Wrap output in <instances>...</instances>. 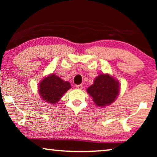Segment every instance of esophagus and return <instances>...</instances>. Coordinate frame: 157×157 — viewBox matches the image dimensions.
<instances>
[{"mask_svg":"<svg viewBox=\"0 0 157 157\" xmlns=\"http://www.w3.org/2000/svg\"><path fill=\"white\" fill-rule=\"evenodd\" d=\"M76 88L78 89H83V85L82 84H79V85H76Z\"/></svg>","mask_w":157,"mask_h":157,"instance_id":"obj_1","label":"esophagus"}]
</instances>
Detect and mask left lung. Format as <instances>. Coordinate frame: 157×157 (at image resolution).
Instances as JSON below:
<instances>
[{
    "label": "left lung",
    "instance_id": "1",
    "mask_svg": "<svg viewBox=\"0 0 157 157\" xmlns=\"http://www.w3.org/2000/svg\"><path fill=\"white\" fill-rule=\"evenodd\" d=\"M119 83L109 74H101L96 77L94 84L87 89L98 106L104 107L114 101L119 93Z\"/></svg>",
    "mask_w": 157,
    "mask_h": 157
}]
</instances>
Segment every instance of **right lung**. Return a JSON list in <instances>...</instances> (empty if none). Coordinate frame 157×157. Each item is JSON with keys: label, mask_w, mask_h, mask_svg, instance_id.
<instances>
[{"label": "right lung", "mask_w": 157, "mask_h": 157, "mask_svg": "<svg viewBox=\"0 0 157 157\" xmlns=\"http://www.w3.org/2000/svg\"><path fill=\"white\" fill-rule=\"evenodd\" d=\"M71 88L69 82L64 81L56 74H52L40 81L38 91L43 100L54 104Z\"/></svg>", "instance_id": "add662e5"}]
</instances>
